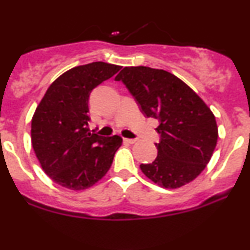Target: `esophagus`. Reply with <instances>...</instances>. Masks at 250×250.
I'll list each match as a JSON object with an SVG mask.
<instances>
[{"label":"esophagus","instance_id":"esophagus-1","mask_svg":"<svg viewBox=\"0 0 250 250\" xmlns=\"http://www.w3.org/2000/svg\"><path fill=\"white\" fill-rule=\"evenodd\" d=\"M123 141L125 143H130V145H133V143L136 142V140L135 139H123Z\"/></svg>","mask_w":250,"mask_h":250}]
</instances>
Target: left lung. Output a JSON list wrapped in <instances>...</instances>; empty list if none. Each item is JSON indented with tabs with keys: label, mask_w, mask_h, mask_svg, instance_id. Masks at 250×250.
<instances>
[{
	"label": "left lung",
	"mask_w": 250,
	"mask_h": 250,
	"mask_svg": "<svg viewBox=\"0 0 250 250\" xmlns=\"http://www.w3.org/2000/svg\"><path fill=\"white\" fill-rule=\"evenodd\" d=\"M135 97L142 113L159 120L161 142L151 163L140 166L157 186L176 189L196 179L207 167L217 143L213 111L182 80L154 68L125 67L115 77Z\"/></svg>",
	"instance_id": "8db88e82"
}]
</instances>
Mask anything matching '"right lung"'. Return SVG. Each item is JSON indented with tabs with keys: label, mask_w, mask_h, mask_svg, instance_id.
Returning <instances> with one entry per match:
<instances>
[{
	"label": "right lung",
	"mask_w": 250,
	"mask_h": 250,
	"mask_svg": "<svg viewBox=\"0 0 250 250\" xmlns=\"http://www.w3.org/2000/svg\"><path fill=\"white\" fill-rule=\"evenodd\" d=\"M121 65L91 62L63 73L49 85L31 119V146L45 174L70 190L93 187L108 173L122 137L88 129L91 90Z\"/></svg>",
	"instance_id": "add662e5"
}]
</instances>
